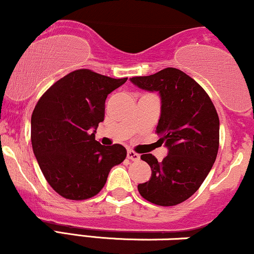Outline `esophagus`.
<instances>
[{
	"label": "esophagus",
	"mask_w": 254,
	"mask_h": 254,
	"mask_svg": "<svg viewBox=\"0 0 254 254\" xmlns=\"http://www.w3.org/2000/svg\"><path fill=\"white\" fill-rule=\"evenodd\" d=\"M127 158H128V159L133 160V162H135V160L140 159V154L136 153V152H134L133 150H128L127 151Z\"/></svg>",
	"instance_id": "34e87169"
}]
</instances>
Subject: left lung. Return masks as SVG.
Masks as SVG:
<instances>
[{"label":"left lung","mask_w":254,"mask_h":254,"mask_svg":"<svg viewBox=\"0 0 254 254\" xmlns=\"http://www.w3.org/2000/svg\"><path fill=\"white\" fill-rule=\"evenodd\" d=\"M130 82L160 94L162 113L156 133L169 148L162 162L151 153L141 156L152 175L150 181L138 186L140 195L163 207L180 204L197 191L215 162L219 115L204 89L178 68L132 77Z\"/></svg>","instance_id":"1"}]
</instances>
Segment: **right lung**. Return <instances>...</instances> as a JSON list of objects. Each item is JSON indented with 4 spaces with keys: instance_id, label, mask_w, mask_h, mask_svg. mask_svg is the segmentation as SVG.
Masks as SVG:
<instances>
[{
    "instance_id": "right-lung-1",
    "label": "right lung",
    "mask_w": 254,
    "mask_h": 254,
    "mask_svg": "<svg viewBox=\"0 0 254 254\" xmlns=\"http://www.w3.org/2000/svg\"><path fill=\"white\" fill-rule=\"evenodd\" d=\"M126 80L80 68L39 98L31 120L33 152L47 183L64 198L97 195L110 169L126 158L124 146L106 147L95 140L96 130L91 133L104 120L107 96Z\"/></svg>"
}]
</instances>
